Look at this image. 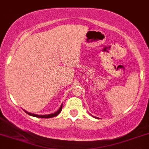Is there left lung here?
<instances>
[{
    "mask_svg": "<svg viewBox=\"0 0 149 149\" xmlns=\"http://www.w3.org/2000/svg\"><path fill=\"white\" fill-rule=\"evenodd\" d=\"M95 118H96V117H95Z\"/></svg>",
    "mask_w": 149,
    "mask_h": 149,
    "instance_id": "8db88e82",
    "label": "left lung"
}]
</instances>
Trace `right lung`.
I'll return each instance as SVG.
<instances>
[{"mask_svg":"<svg viewBox=\"0 0 149 149\" xmlns=\"http://www.w3.org/2000/svg\"><path fill=\"white\" fill-rule=\"evenodd\" d=\"M62 107H63V104H61V107L59 108V109H58V111H56V112L52 113V114H46V115H38V114H32V113L28 112V111H26V110H24V111H26V114H28L29 115H30V116H32V117H39V118H50V117H55V116L58 115V114H59L60 112L61 111V110H62Z\"/></svg>","mask_w":149,"mask_h":149,"instance_id":"right-lung-1","label":"right lung"}]
</instances>
